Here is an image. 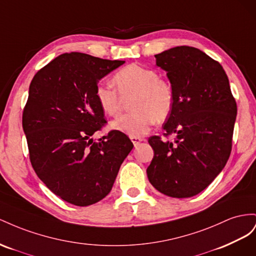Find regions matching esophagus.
I'll list each match as a JSON object with an SVG mask.
<instances>
[{
  "label": "esophagus",
  "instance_id": "1",
  "mask_svg": "<svg viewBox=\"0 0 256 256\" xmlns=\"http://www.w3.org/2000/svg\"><path fill=\"white\" fill-rule=\"evenodd\" d=\"M130 140H132V142L134 144V146L136 147L137 144H140V142H142L144 140L142 138H140V137H130Z\"/></svg>",
  "mask_w": 256,
  "mask_h": 256
}]
</instances>
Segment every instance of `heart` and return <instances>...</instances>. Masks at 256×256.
Here are the masks:
<instances>
[{"label":"heart","instance_id":"1","mask_svg":"<svg viewBox=\"0 0 256 256\" xmlns=\"http://www.w3.org/2000/svg\"><path fill=\"white\" fill-rule=\"evenodd\" d=\"M121 96L134 93L130 102L132 112L122 114L110 122V128L130 137L142 136L154 124L170 116L174 105V90L170 82L158 78V74L138 64H130L114 76ZM98 103L107 116H114L121 110L118 92L105 84L96 86Z\"/></svg>","mask_w":256,"mask_h":256}]
</instances>
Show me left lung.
I'll return each instance as SVG.
<instances>
[{
    "label": "left lung",
    "instance_id": "obj_1",
    "mask_svg": "<svg viewBox=\"0 0 256 256\" xmlns=\"http://www.w3.org/2000/svg\"><path fill=\"white\" fill-rule=\"evenodd\" d=\"M174 90L163 124L174 142L149 138L154 151L147 168L150 184L176 198L200 193L222 172L232 151L237 105L221 64L202 50L179 46L156 54Z\"/></svg>",
    "mask_w": 256,
    "mask_h": 256
}]
</instances>
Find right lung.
Returning <instances> with one entry per match:
<instances>
[{
    "label": "right lung",
    "mask_w": 256,
    "mask_h": 256,
    "mask_svg": "<svg viewBox=\"0 0 256 256\" xmlns=\"http://www.w3.org/2000/svg\"><path fill=\"white\" fill-rule=\"evenodd\" d=\"M124 63L70 52L33 77L22 114L30 160L51 192L75 206H90L112 191L133 142L119 130L93 142L106 120L96 98L100 80Z\"/></svg>",
    "instance_id": "obj_1"
}]
</instances>
